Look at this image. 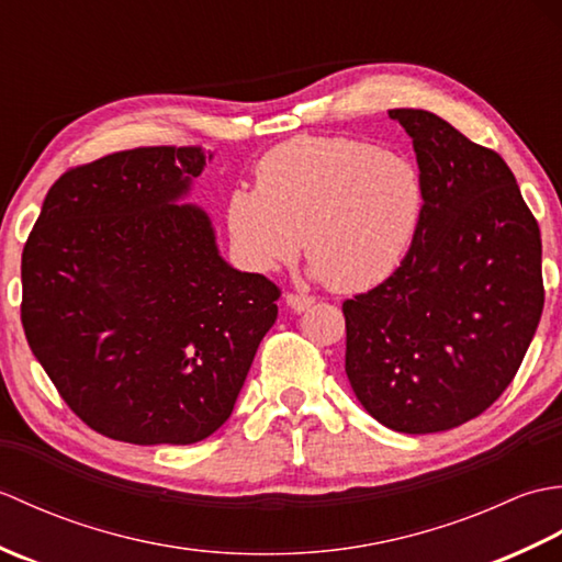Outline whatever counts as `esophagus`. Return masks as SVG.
<instances>
[{
	"instance_id": "1",
	"label": "esophagus",
	"mask_w": 562,
	"mask_h": 562,
	"mask_svg": "<svg viewBox=\"0 0 562 562\" xmlns=\"http://www.w3.org/2000/svg\"><path fill=\"white\" fill-rule=\"evenodd\" d=\"M284 302H288V306L294 308V312H306V308L314 304V296H308V294H284Z\"/></svg>"
}]
</instances>
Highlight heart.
Here are the masks:
<instances>
[{
	"mask_svg": "<svg viewBox=\"0 0 562 562\" xmlns=\"http://www.w3.org/2000/svg\"><path fill=\"white\" fill-rule=\"evenodd\" d=\"M425 214L420 169L350 137H296L268 151L256 190L226 205L236 256L256 272L304 254L333 290L360 292L401 266Z\"/></svg>",
	"mask_w": 562,
	"mask_h": 562,
	"instance_id": "obj_1",
	"label": "heart"
}]
</instances>
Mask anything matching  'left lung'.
Returning a JSON list of instances; mask_svg holds the SVG:
<instances>
[{
	"label": "left lung",
	"mask_w": 562,
	"mask_h": 562,
	"mask_svg": "<svg viewBox=\"0 0 562 562\" xmlns=\"http://www.w3.org/2000/svg\"><path fill=\"white\" fill-rule=\"evenodd\" d=\"M413 139L425 214L401 266L342 302L345 374L396 432H445L499 398L543 312L541 232L515 173L439 115L393 109Z\"/></svg>",
	"instance_id": "8db88e82"
}]
</instances>
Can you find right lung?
Returning a JSON list of instances; mask_svg holds the SVG:
<instances>
[{"mask_svg":"<svg viewBox=\"0 0 562 562\" xmlns=\"http://www.w3.org/2000/svg\"><path fill=\"white\" fill-rule=\"evenodd\" d=\"M212 154L139 147L69 169L21 256V324L59 396L130 445H195L229 420L280 290L220 256L181 205Z\"/></svg>","mask_w":562,"mask_h":562,"instance_id":"obj_1","label":"right lung"}]
</instances>
